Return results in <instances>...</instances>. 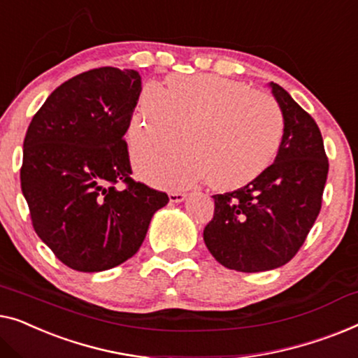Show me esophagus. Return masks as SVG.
<instances>
[{
	"instance_id": "esophagus-1",
	"label": "esophagus",
	"mask_w": 358,
	"mask_h": 358,
	"mask_svg": "<svg viewBox=\"0 0 358 358\" xmlns=\"http://www.w3.org/2000/svg\"><path fill=\"white\" fill-rule=\"evenodd\" d=\"M170 198V203H183V201L188 198V194L186 193H178V191H173V193L169 194Z\"/></svg>"
}]
</instances>
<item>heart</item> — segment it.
I'll return each mask as SVG.
<instances>
[{
	"label": "heart",
	"instance_id": "b5f03b06",
	"mask_svg": "<svg viewBox=\"0 0 358 358\" xmlns=\"http://www.w3.org/2000/svg\"><path fill=\"white\" fill-rule=\"evenodd\" d=\"M138 175L162 188H185L201 180L235 189L256 180L278 157L285 122L278 103L251 85L213 74H173L167 87L145 84L131 118Z\"/></svg>",
	"mask_w": 358,
	"mask_h": 358
}]
</instances>
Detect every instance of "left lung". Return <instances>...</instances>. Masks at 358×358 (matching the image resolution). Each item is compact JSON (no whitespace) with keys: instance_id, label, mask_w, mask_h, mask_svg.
I'll list each match as a JSON object with an SVG mask.
<instances>
[{"instance_id":"8db88e82","label":"left lung","mask_w":358,"mask_h":358,"mask_svg":"<svg viewBox=\"0 0 358 358\" xmlns=\"http://www.w3.org/2000/svg\"><path fill=\"white\" fill-rule=\"evenodd\" d=\"M285 131L274 164L251 183L214 194L204 243L220 264L240 273L280 268L313 227L328 178L318 124L279 84L269 83Z\"/></svg>"}]
</instances>
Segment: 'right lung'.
Returning a JSON list of instances; mask_svg holds the SVG:
<instances>
[{
	"label": "right lung",
	"instance_id": "obj_1",
	"mask_svg": "<svg viewBox=\"0 0 358 358\" xmlns=\"http://www.w3.org/2000/svg\"><path fill=\"white\" fill-rule=\"evenodd\" d=\"M139 94L134 69H90L55 89L29 124L22 194L40 240L74 271L99 273L134 256L169 203L131 178L123 136Z\"/></svg>",
	"mask_w": 358,
	"mask_h": 358
}]
</instances>
